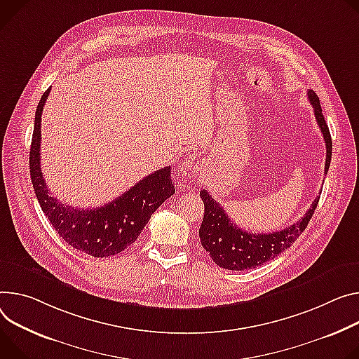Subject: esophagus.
Listing matches in <instances>:
<instances>
[{
    "label": "esophagus",
    "instance_id": "34e87169",
    "mask_svg": "<svg viewBox=\"0 0 359 359\" xmlns=\"http://www.w3.org/2000/svg\"><path fill=\"white\" fill-rule=\"evenodd\" d=\"M180 177L183 183H189L193 180H201V173L196 169V165H194L193 158H187L183 161L182 170H180Z\"/></svg>",
    "mask_w": 359,
    "mask_h": 359
}]
</instances>
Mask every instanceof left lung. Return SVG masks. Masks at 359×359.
Returning a JSON list of instances; mask_svg holds the SVG:
<instances>
[{
	"label": "left lung",
	"mask_w": 359,
	"mask_h": 359,
	"mask_svg": "<svg viewBox=\"0 0 359 359\" xmlns=\"http://www.w3.org/2000/svg\"><path fill=\"white\" fill-rule=\"evenodd\" d=\"M308 99L313 107L316 123L323 135L325 146H327L325 173H328L332 157L331 133L322 114L319 97L313 90H308ZM201 198L205 203V216L199 229L202 246L216 265L227 271L253 269L276 257L305 231L319 202V196H316L305 216L283 231L272 233H250L239 229L226 215L219 202H216L206 190L201 191Z\"/></svg>",
	"instance_id": "1"
}]
</instances>
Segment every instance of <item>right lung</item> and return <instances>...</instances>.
<instances>
[{"instance_id": "add662e5", "label": "right lung", "mask_w": 359, "mask_h": 359, "mask_svg": "<svg viewBox=\"0 0 359 359\" xmlns=\"http://www.w3.org/2000/svg\"><path fill=\"white\" fill-rule=\"evenodd\" d=\"M50 90L37 106L29 149V175L39 203L60 238L74 249L94 257L117 255L135 243L156 209L175 194L170 166L146 176L104 206L79 209L60 203L47 189L40 165L41 114Z\"/></svg>"}]
</instances>
